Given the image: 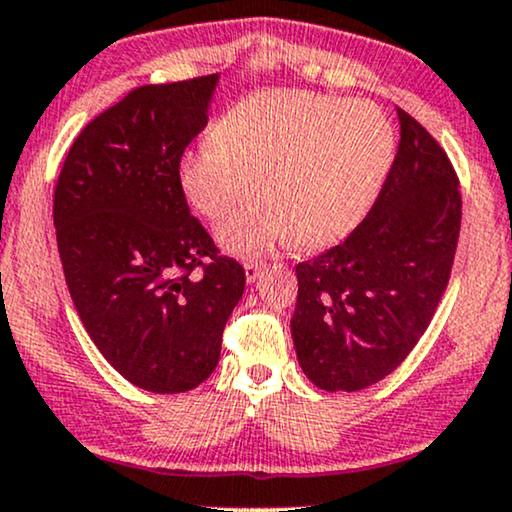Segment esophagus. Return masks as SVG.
I'll return each instance as SVG.
<instances>
[{
    "label": "esophagus",
    "instance_id": "obj_1",
    "mask_svg": "<svg viewBox=\"0 0 512 512\" xmlns=\"http://www.w3.org/2000/svg\"><path fill=\"white\" fill-rule=\"evenodd\" d=\"M245 278H248V283H255L257 278H260L264 264L262 262H245Z\"/></svg>",
    "mask_w": 512,
    "mask_h": 512
}]
</instances>
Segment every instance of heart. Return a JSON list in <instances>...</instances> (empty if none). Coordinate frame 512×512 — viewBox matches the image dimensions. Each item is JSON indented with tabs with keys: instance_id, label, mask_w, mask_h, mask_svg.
Instances as JSON below:
<instances>
[{
	"instance_id": "1",
	"label": "heart",
	"mask_w": 512,
	"mask_h": 512,
	"mask_svg": "<svg viewBox=\"0 0 512 512\" xmlns=\"http://www.w3.org/2000/svg\"><path fill=\"white\" fill-rule=\"evenodd\" d=\"M393 149V128L370 102L262 91L234 102L210 138L180 154L177 185L208 220L227 215L252 185L255 199L217 229L231 255H264L292 236L323 248L363 222Z\"/></svg>"
}]
</instances>
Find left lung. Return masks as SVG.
<instances>
[{
	"label": "left lung",
	"mask_w": 512,
	"mask_h": 512,
	"mask_svg": "<svg viewBox=\"0 0 512 512\" xmlns=\"http://www.w3.org/2000/svg\"><path fill=\"white\" fill-rule=\"evenodd\" d=\"M398 119V154L370 213L335 248L297 264L292 342L323 391L388 377L426 332L452 271L459 180L431 133L405 109Z\"/></svg>",
	"instance_id": "left-lung-1"
}]
</instances>
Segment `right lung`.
<instances>
[{
	"label": "right lung",
	"mask_w": 512,
	"mask_h": 512,
	"mask_svg": "<svg viewBox=\"0 0 512 512\" xmlns=\"http://www.w3.org/2000/svg\"><path fill=\"white\" fill-rule=\"evenodd\" d=\"M217 81L220 74L140 86L105 109L74 140L53 196L81 323L142 391L203 384L243 297V267L217 255L177 185V161L208 124Z\"/></svg>",
	"instance_id": "1"
}]
</instances>
